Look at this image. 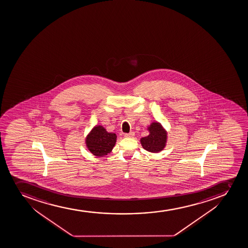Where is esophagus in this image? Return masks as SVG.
<instances>
[{"label":"esophagus","mask_w":248,"mask_h":248,"mask_svg":"<svg viewBox=\"0 0 248 248\" xmlns=\"http://www.w3.org/2000/svg\"><path fill=\"white\" fill-rule=\"evenodd\" d=\"M134 135H135L134 133H125V134H124V137H125V138H132L134 137Z\"/></svg>","instance_id":"esophagus-1"}]
</instances>
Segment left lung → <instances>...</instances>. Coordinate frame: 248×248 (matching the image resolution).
Returning <instances> with one entry per match:
<instances>
[{
  "label": "left lung",
  "mask_w": 248,
  "mask_h": 248,
  "mask_svg": "<svg viewBox=\"0 0 248 248\" xmlns=\"http://www.w3.org/2000/svg\"><path fill=\"white\" fill-rule=\"evenodd\" d=\"M150 135L140 139L142 147L149 152L158 153L163 150L167 142V132L159 123L155 122L149 127Z\"/></svg>",
  "instance_id": "1"
}]
</instances>
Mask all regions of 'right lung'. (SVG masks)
<instances>
[{"label": "right lung", "mask_w": 248, "mask_h": 248, "mask_svg": "<svg viewBox=\"0 0 248 248\" xmlns=\"http://www.w3.org/2000/svg\"><path fill=\"white\" fill-rule=\"evenodd\" d=\"M116 142L115 133H108L103 126H96L86 138V146L93 155L103 157L112 150Z\"/></svg>", "instance_id": "add662e5"}]
</instances>
